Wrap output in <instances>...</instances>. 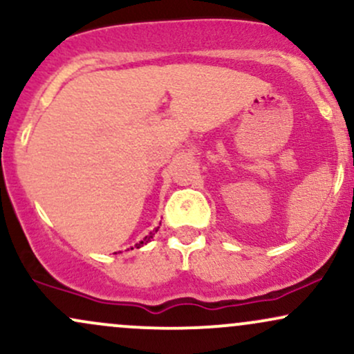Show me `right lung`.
Segmentation results:
<instances>
[{
    "mask_svg": "<svg viewBox=\"0 0 354 354\" xmlns=\"http://www.w3.org/2000/svg\"><path fill=\"white\" fill-rule=\"evenodd\" d=\"M160 225H161V223H160ZM158 230H160V226H158V228H154V230L151 231V233H149L148 236H145L143 239H141L140 243H136L135 248H141V246H143V245H146V243H149V241H151V238L154 236V233H158ZM131 250H133V248H131Z\"/></svg>",
    "mask_w": 354,
    "mask_h": 354,
    "instance_id": "1",
    "label": "right lung"
}]
</instances>
